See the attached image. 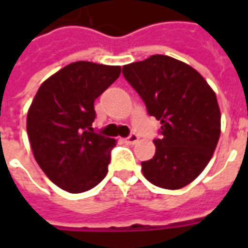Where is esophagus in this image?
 Listing matches in <instances>:
<instances>
[{
  "mask_svg": "<svg viewBox=\"0 0 248 248\" xmlns=\"http://www.w3.org/2000/svg\"><path fill=\"white\" fill-rule=\"evenodd\" d=\"M138 140H140V138H138V135L135 134V133H133V134H130L127 138H124V142H126V143H129V145H134L135 142H137Z\"/></svg>",
  "mask_w": 248,
  "mask_h": 248,
  "instance_id": "34e87169",
  "label": "esophagus"
}]
</instances>
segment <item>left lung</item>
<instances>
[{
	"mask_svg": "<svg viewBox=\"0 0 248 248\" xmlns=\"http://www.w3.org/2000/svg\"><path fill=\"white\" fill-rule=\"evenodd\" d=\"M122 74L149 115L161 121L155 155L142 162L145 178L169 190L191 183L207 166L220 135L213 89L191 66L162 54L124 65Z\"/></svg>",
	"mask_w": 248,
	"mask_h": 248,
	"instance_id": "1",
	"label": "left lung"
}]
</instances>
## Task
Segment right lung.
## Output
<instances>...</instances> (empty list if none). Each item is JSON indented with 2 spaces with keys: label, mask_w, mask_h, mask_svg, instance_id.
Wrapping results in <instances>:
<instances>
[{
  "label": "right lung",
  "mask_w": 248,
  "mask_h": 248,
  "mask_svg": "<svg viewBox=\"0 0 248 248\" xmlns=\"http://www.w3.org/2000/svg\"><path fill=\"white\" fill-rule=\"evenodd\" d=\"M119 74V66L73 62L47 78L30 105L26 129L35 161L65 191H87L108 174L115 140L93 130L94 101Z\"/></svg>",
  "instance_id": "1"
}]
</instances>
